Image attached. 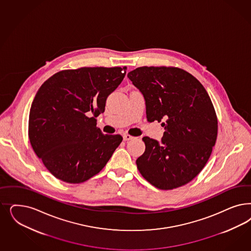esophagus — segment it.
Here are the masks:
<instances>
[{
	"mask_svg": "<svg viewBox=\"0 0 251 251\" xmlns=\"http://www.w3.org/2000/svg\"><path fill=\"white\" fill-rule=\"evenodd\" d=\"M123 138H124V140H125V141H127V140H131V139H133L134 137L130 136V135H128V134H125Z\"/></svg>",
	"mask_w": 251,
	"mask_h": 251,
	"instance_id": "obj_1",
	"label": "esophagus"
}]
</instances>
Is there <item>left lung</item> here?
<instances>
[{"mask_svg":"<svg viewBox=\"0 0 251 251\" xmlns=\"http://www.w3.org/2000/svg\"><path fill=\"white\" fill-rule=\"evenodd\" d=\"M127 76L144 97L148 121H162L165 130L161 142L142 138L139 173L163 190L186 185L202 170L216 142L218 122L209 94L176 67L143 66Z\"/></svg>","mask_w":251,"mask_h":251,"instance_id":"1","label":"left lung"}]
</instances>
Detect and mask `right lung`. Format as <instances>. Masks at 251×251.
Segmentation results:
<instances>
[{"label": "right lung", "mask_w": 251, "mask_h": 251, "mask_svg": "<svg viewBox=\"0 0 251 251\" xmlns=\"http://www.w3.org/2000/svg\"><path fill=\"white\" fill-rule=\"evenodd\" d=\"M126 67H82L54 74L33 100L28 138L55 177L78 184L97 175L123 140L104 135L95 119L121 84Z\"/></svg>", "instance_id": "add662e5"}]
</instances>
